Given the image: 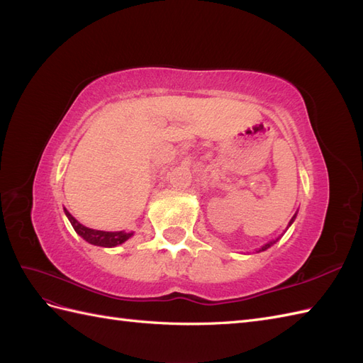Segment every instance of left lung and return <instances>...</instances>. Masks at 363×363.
Wrapping results in <instances>:
<instances>
[{
    "mask_svg": "<svg viewBox=\"0 0 363 363\" xmlns=\"http://www.w3.org/2000/svg\"><path fill=\"white\" fill-rule=\"evenodd\" d=\"M294 219H295V215H294V216H292V219H291V223H289V225H291V224H292V223H294ZM272 244H276V240H272V242H268V244H267V245H263V247H262V248H260V250H259V251H265V250H268V248H269V247H271V245H272Z\"/></svg>",
    "mask_w": 363,
    "mask_h": 363,
    "instance_id": "8db88e82",
    "label": "left lung"
}]
</instances>
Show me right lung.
Returning <instances> with one entry per match:
<instances>
[{"mask_svg": "<svg viewBox=\"0 0 363 363\" xmlns=\"http://www.w3.org/2000/svg\"><path fill=\"white\" fill-rule=\"evenodd\" d=\"M65 213H67L71 225L74 227L75 233L80 235L86 242H89L92 245H98V247H116L124 244L127 239H130L133 236V233H125V232H103V230H94L89 227H84L83 224H80L77 219L65 208Z\"/></svg>", "mask_w": 363, "mask_h": 363, "instance_id": "obj_1", "label": "right lung"}]
</instances>
